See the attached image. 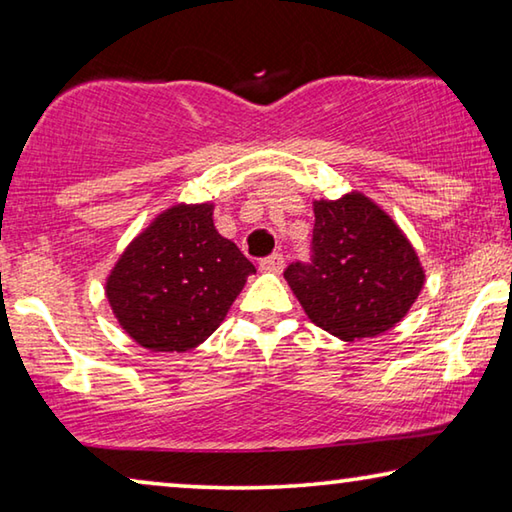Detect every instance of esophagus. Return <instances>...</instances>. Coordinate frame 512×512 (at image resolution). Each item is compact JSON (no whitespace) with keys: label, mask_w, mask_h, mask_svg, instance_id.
Instances as JSON below:
<instances>
[{"label":"esophagus","mask_w":512,"mask_h":512,"mask_svg":"<svg viewBox=\"0 0 512 512\" xmlns=\"http://www.w3.org/2000/svg\"><path fill=\"white\" fill-rule=\"evenodd\" d=\"M284 268V257L280 253H275L271 257H266L259 262V271L262 273H273V275H280Z\"/></svg>","instance_id":"esophagus-1"}]
</instances>
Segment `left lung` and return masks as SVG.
Here are the masks:
<instances>
[{
  "mask_svg": "<svg viewBox=\"0 0 512 512\" xmlns=\"http://www.w3.org/2000/svg\"><path fill=\"white\" fill-rule=\"evenodd\" d=\"M311 262L284 271L311 323L341 341L379 336L418 300L424 271L397 223L368 196L314 201Z\"/></svg>",
  "mask_w": 512,
  "mask_h": 512,
  "instance_id": "left-lung-1",
  "label": "left lung"
}]
</instances>
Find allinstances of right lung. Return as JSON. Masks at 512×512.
<instances>
[{"label":"right lung","instance_id":"add662e5","mask_svg":"<svg viewBox=\"0 0 512 512\" xmlns=\"http://www.w3.org/2000/svg\"><path fill=\"white\" fill-rule=\"evenodd\" d=\"M212 203L173 205L124 250L106 280L119 325L153 352L201 345L228 314L253 262L221 237Z\"/></svg>","mask_w":512,"mask_h":512}]
</instances>
